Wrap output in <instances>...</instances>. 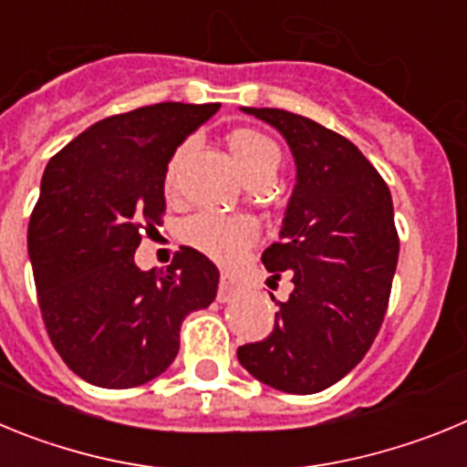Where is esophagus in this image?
Here are the masks:
<instances>
[{
	"instance_id": "esophagus-1",
	"label": "esophagus",
	"mask_w": 467,
	"mask_h": 467,
	"mask_svg": "<svg viewBox=\"0 0 467 467\" xmlns=\"http://www.w3.org/2000/svg\"><path fill=\"white\" fill-rule=\"evenodd\" d=\"M234 290H236V283H234V278H231L229 274H222L220 275V290H217V299L226 301L231 295H234Z\"/></svg>"
}]
</instances>
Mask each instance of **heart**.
<instances>
[{"label": "heart", "mask_w": 467, "mask_h": 467, "mask_svg": "<svg viewBox=\"0 0 467 467\" xmlns=\"http://www.w3.org/2000/svg\"><path fill=\"white\" fill-rule=\"evenodd\" d=\"M226 142H229L231 154L236 159L238 168L245 175L250 187H271L278 180L280 168H283V151L275 144V140L259 133L254 128H236V130H231ZM189 147H192V142L184 140L182 144H177V150L168 159L166 175H163L168 193L177 189L180 168H182ZM257 238V220L243 213L203 210V213L192 214L182 224V241L198 253L208 254L210 259L222 264L238 262Z\"/></svg>", "instance_id": "b5f03b06"}]
</instances>
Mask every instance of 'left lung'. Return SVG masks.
<instances>
[{
    "label": "left lung",
    "instance_id": "obj_1",
    "mask_svg": "<svg viewBox=\"0 0 467 467\" xmlns=\"http://www.w3.org/2000/svg\"><path fill=\"white\" fill-rule=\"evenodd\" d=\"M278 128L296 161L280 241L264 250L269 285L290 299L266 339L238 348L257 381L285 393H320L365 358L386 316L400 238L386 180L356 144L313 119L243 107Z\"/></svg>",
    "mask_w": 467,
    "mask_h": 467
}]
</instances>
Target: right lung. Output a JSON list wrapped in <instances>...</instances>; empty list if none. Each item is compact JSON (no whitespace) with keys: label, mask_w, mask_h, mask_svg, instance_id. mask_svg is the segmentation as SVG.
<instances>
[{"label":"right lung","mask_w":467,"mask_h":467,"mask_svg":"<svg viewBox=\"0 0 467 467\" xmlns=\"http://www.w3.org/2000/svg\"><path fill=\"white\" fill-rule=\"evenodd\" d=\"M213 105L159 102L114 114L48 161L27 226V253L48 339L77 377L133 388L166 372L180 327L208 308L220 271L182 245L166 271L133 254L163 224L168 159Z\"/></svg>","instance_id":"add662e5"}]
</instances>
